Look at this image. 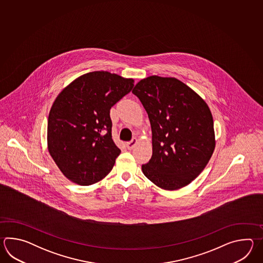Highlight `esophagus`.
<instances>
[{
	"label": "esophagus",
	"mask_w": 263,
	"mask_h": 263,
	"mask_svg": "<svg viewBox=\"0 0 263 263\" xmlns=\"http://www.w3.org/2000/svg\"><path fill=\"white\" fill-rule=\"evenodd\" d=\"M137 143H138V141H137V139H135V138H134V139L132 140L130 142H128L126 145H127L128 149H133Z\"/></svg>",
	"instance_id": "34e87169"
}]
</instances>
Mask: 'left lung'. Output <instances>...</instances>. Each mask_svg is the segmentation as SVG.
<instances>
[{"mask_svg": "<svg viewBox=\"0 0 263 263\" xmlns=\"http://www.w3.org/2000/svg\"><path fill=\"white\" fill-rule=\"evenodd\" d=\"M133 93L147 112L152 130V156L142 165L143 173L163 190L190 184L215 148L206 101L178 79L156 75L141 80Z\"/></svg>", "mask_w": 263, "mask_h": 263, "instance_id": "obj_1", "label": "left lung"}]
</instances>
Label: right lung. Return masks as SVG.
I'll return each mask as SVG.
<instances>
[{"instance_id": "add662e5", "label": "right lung", "mask_w": 263, "mask_h": 263, "mask_svg": "<svg viewBox=\"0 0 263 263\" xmlns=\"http://www.w3.org/2000/svg\"><path fill=\"white\" fill-rule=\"evenodd\" d=\"M134 83L115 73L93 71L56 97L48 118V151L70 181L88 186L111 172L121 151L112 139L110 110Z\"/></svg>"}]
</instances>
